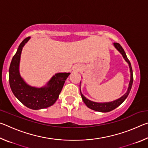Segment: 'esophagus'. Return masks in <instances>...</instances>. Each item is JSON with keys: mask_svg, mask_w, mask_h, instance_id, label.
I'll use <instances>...</instances> for the list:
<instances>
[{"mask_svg": "<svg viewBox=\"0 0 148 148\" xmlns=\"http://www.w3.org/2000/svg\"><path fill=\"white\" fill-rule=\"evenodd\" d=\"M81 68H82L81 66H79V65H77V66L74 67V71H79V70L80 69H81Z\"/></svg>", "mask_w": 148, "mask_h": 148, "instance_id": "obj_1", "label": "esophagus"}]
</instances>
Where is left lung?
<instances>
[{"instance_id":"8db88e82","label":"left lung","mask_w":148,"mask_h":148,"mask_svg":"<svg viewBox=\"0 0 148 148\" xmlns=\"http://www.w3.org/2000/svg\"><path fill=\"white\" fill-rule=\"evenodd\" d=\"M114 46L115 47L117 51H118L122 55L123 57L125 59V61H126L129 64V69H130V73H131V78H130V82L129 84V87L128 89H127V92L123 95L122 97H120V98L117 99L115 101H111V102H93L87 99L84 95L82 93L81 89H80V84H81V82H80L79 84V91H80V94H81L82 100L85 104H86V106L89 108L95 110V111L100 112H108L112 111V110H114L117 107H118L120 104H121L123 102H124L125 99H127V97H128L130 91H131V87L132 86V83H133V74H132V69L131 67V62H130L129 60L127 58L126 56V53L124 51V49H123L121 45L118 43H114Z\"/></svg>"}]
</instances>
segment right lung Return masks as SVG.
<instances>
[{"label":"right lung","mask_w":148,"mask_h":148,"mask_svg":"<svg viewBox=\"0 0 148 148\" xmlns=\"http://www.w3.org/2000/svg\"><path fill=\"white\" fill-rule=\"evenodd\" d=\"M31 37L24 39L12 58L9 69L10 86L15 97L25 106L32 110L46 108L53 105L58 99L70 72L56 73L44 86L33 87L26 83L19 72L21 51Z\"/></svg>","instance_id":"right-lung-1"}]
</instances>
